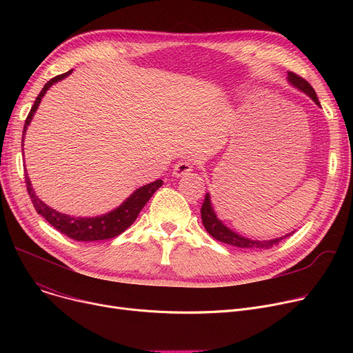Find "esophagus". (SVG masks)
<instances>
[{
    "label": "esophagus",
    "instance_id": "esophagus-1",
    "mask_svg": "<svg viewBox=\"0 0 353 353\" xmlns=\"http://www.w3.org/2000/svg\"><path fill=\"white\" fill-rule=\"evenodd\" d=\"M193 170V164L189 160H181L173 167V176L181 177L184 174H189Z\"/></svg>",
    "mask_w": 353,
    "mask_h": 353
}]
</instances>
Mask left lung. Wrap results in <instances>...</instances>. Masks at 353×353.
Masks as SVG:
<instances>
[{"label": "left lung", "mask_w": 353, "mask_h": 353, "mask_svg": "<svg viewBox=\"0 0 353 353\" xmlns=\"http://www.w3.org/2000/svg\"><path fill=\"white\" fill-rule=\"evenodd\" d=\"M288 80L292 85H294L296 88H299L301 91L306 92V94L316 103L321 107V103L318 100L316 92H314L313 87L302 77H299L298 74L294 72H288ZM201 221H203V226L208 230V233L214 237L216 240L221 243H226V245H232L236 248H242V249H270L274 245H277L279 242H282L283 239L292 236L294 232L288 233L282 237H277L273 240H252L248 237L240 236L237 233H234L233 230H230L229 228H226L223 225V221L219 220L213 208H212V201H210V194L208 193L205 197V201H203V206H201Z\"/></svg>", "instance_id": "1"}]
</instances>
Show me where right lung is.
Masks as SVG:
<instances>
[{
    "label": "right lung",
    "mask_w": 353,
    "mask_h": 353,
    "mask_svg": "<svg viewBox=\"0 0 353 353\" xmlns=\"http://www.w3.org/2000/svg\"><path fill=\"white\" fill-rule=\"evenodd\" d=\"M68 74H71V70L47 81L46 85L43 87V90L40 91V94L37 96V99L30 110V113L26 119V124H24V130H23V141H24L26 130H27L28 124L31 123V119L35 113V110L39 108L41 99L44 97L47 90L52 84L65 79ZM26 183H27V192L30 194V199L32 201L37 213L41 214L54 229H57L60 233H63L74 240H77V242L105 240V239L116 237L120 233H123L125 229H128L134 223V220L137 219L139 213L141 212L145 203L150 200L153 193L163 184L161 180H156L153 183L145 184V186L137 189L132 196L127 197L124 200V203H121L117 209H114L113 212H110L107 214L97 216V217H72V216L60 213L57 210L48 208L44 201H41L39 197H37L34 193V189L31 188V181H30L28 174H26Z\"/></svg>",
    "instance_id": "1"
}]
</instances>
